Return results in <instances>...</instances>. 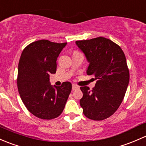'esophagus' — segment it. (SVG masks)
Listing matches in <instances>:
<instances>
[{
    "label": "esophagus",
    "instance_id": "34e87169",
    "mask_svg": "<svg viewBox=\"0 0 146 146\" xmlns=\"http://www.w3.org/2000/svg\"><path fill=\"white\" fill-rule=\"evenodd\" d=\"M77 88H79V86H78L75 85V84H72V90H73V91L77 89Z\"/></svg>",
    "mask_w": 146,
    "mask_h": 146
}]
</instances>
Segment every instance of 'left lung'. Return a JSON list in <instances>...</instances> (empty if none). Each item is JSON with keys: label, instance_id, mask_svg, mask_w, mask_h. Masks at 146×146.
I'll return each instance as SVG.
<instances>
[{"label": "left lung", "instance_id": "left-lung-1", "mask_svg": "<svg viewBox=\"0 0 146 146\" xmlns=\"http://www.w3.org/2000/svg\"><path fill=\"white\" fill-rule=\"evenodd\" d=\"M76 44L89 62L87 74L97 80L91 91L80 87L83 113L90 119H106L116 112L127 91L129 71L125 55L119 46L104 37L76 40Z\"/></svg>", "mask_w": 146, "mask_h": 146}]
</instances>
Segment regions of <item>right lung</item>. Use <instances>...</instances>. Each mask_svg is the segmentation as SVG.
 I'll return each instance as SVG.
<instances>
[{
    "label": "right lung",
    "mask_w": 146,
    "mask_h": 146,
    "mask_svg": "<svg viewBox=\"0 0 146 146\" xmlns=\"http://www.w3.org/2000/svg\"><path fill=\"white\" fill-rule=\"evenodd\" d=\"M66 45L45 39L34 41L24 49L19 59L17 84L21 99L32 115L42 119L59 117L71 93L70 82L52 86L49 81Z\"/></svg>",
    "instance_id": "right-lung-1"
}]
</instances>
